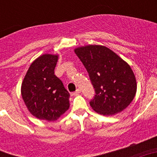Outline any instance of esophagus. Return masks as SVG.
<instances>
[{
  "mask_svg": "<svg viewBox=\"0 0 157 157\" xmlns=\"http://www.w3.org/2000/svg\"><path fill=\"white\" fill-rule=\"evenodd\" d=\"M80 93H81V90H80V89H77V90H76L73 93V95L76 96V95H78V94H79Z\"/></svg>",
  "mask_w": 157,
  "mask_h": 157,
  "instance_id": "34e87169",
  "label": "esophagus"
}]
</instances>
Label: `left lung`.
<instances>
[{
	"label": "left lung",
	"mask_w": 157,
	"mask_h": 157,
	"mask_svg": "<svg viewBox=\"0 0 157 157\" xmlns=\"http://www.w3.org/2000/svg\"><path fill=\"white\" fill-rule=\"evenodd\" d=\"M75 52L86 69L95 90L90 102L92 109L103 116L124 110L137 91L135 76L130 65L103 45L78 47Z\"/></svg>",
	"instance_id": "obj_1"
}]
</instances>
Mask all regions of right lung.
Masks as SVG:
<instances>
[{
    "label": "right lung",
    "mask_w": 157,
    "mask_h": 157,
    "mask_svg": "<svg viewBox=\"0 0 157 157\" xmlns=\"http://www.w3.org/2000/svg\"><path fill=\"white\" fill-rule=\"evenodd\" d=\"M58 55L44 54L29 67L21 94L29 112L39 120L55 121L69 109L70 94L54 75Z\"/></svg>",
    "instance_id": "add662e5"
}]
</instances>
